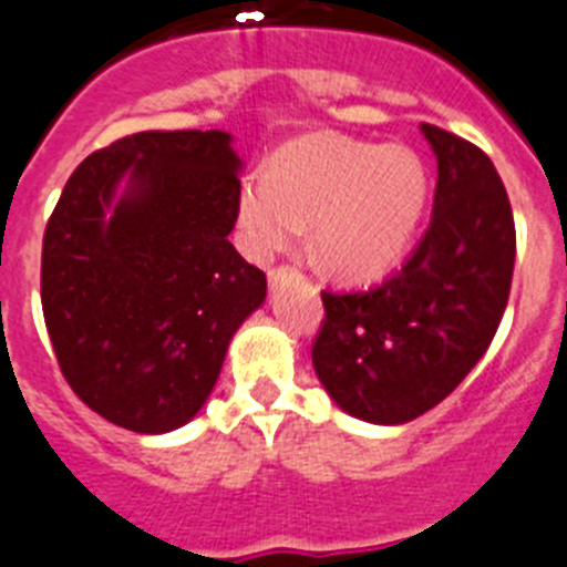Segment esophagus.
I'll return each instance as SVG.
<instances>
[{"instance_id": "1", "label": "esophagus", "mask_w": 567, "mask_h": 567, "mask_svg": "<svg viewBox=\"0 0 567 567\" xmlns=\"http://www.w3.org/2000/svg\"><path fill=\"white\" fill-rule=\"evenodd\" d=\"M295 269L292 267H278L269 272V289H278V284H284L287 278H292Z\"/></svg>"}]
</instances>
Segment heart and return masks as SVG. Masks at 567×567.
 <instances>
[{
	"label": "heart",
	"mask_w": 567,
	"mask_h": 567,
	"mask_svg": "<svg viewBox=\"0 0 567 567\" xmlns=\"http://www.w3.org/2000/svg\"><path fill=\"white\" fill-rule=\"evenodd\" d=\"M432 178L405 144L307 133L275 153L267 178H247L235 202L240 249L258 264L295 247L303 224L312 249L340 280H378L414 244Z\"/></svg>",
	"instance_id": "1"
}]
</instances>
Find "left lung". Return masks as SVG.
Instances as JSON below:
<instances>
[{
  "label": "left lung",
  "mask_w": 567,
  "mask_h": 567,
  "mask_svg": "<svg viewBox=\"0 0 567 567\" xmlns=\"http://www.w3.org/2000/svg\"><path fill=\"white\" fill-rule=\"evenodd\" d=\"M437 158L432 224L383 284L323 292L327 320L312 365L352 417L403 425L445 400L497 334L514 275L517 233L488 155L420 124Z\"/></svg>",
  "instance_id": "8db88e82"
}]
</instances>
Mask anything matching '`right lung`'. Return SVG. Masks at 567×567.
<instances>
[{
    "mask_svg": "<svg viewBox=\"0 0 567 567\" xmlns=\"http://www.w3.org/2000/svg\"><path fill=\"white\" fill-rule=\"evenodd\" d=\"M244 162L224 130H147L87 155L42 244V309L70 389L135 434L187 425L267 300L235 252Z\"/></svg>",
    "mask_w": 567,
    "mask_h": 567,
    "instance_id": "right-lung-1",
    "label": "right lung"
}]
</instances>
